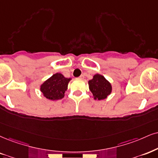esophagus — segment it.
I'll return each instance as SVG.
<instances>
[{"instance_id": "esophagus-1", "label": "esophagus", "mask_w": 158, "mask_h": 158, "mask_svg": "<svg viewBox=\"0 0 158 158\" xmlns=\"http://www.w3.org/2000/svg\"><path fill=\"white\" fill-rule=\"evenodd\" d=\"M84 77H85V76H84V75H81V76H80V77H79V79L83 80V79H84Z\"/></svg>"}]
</instances>
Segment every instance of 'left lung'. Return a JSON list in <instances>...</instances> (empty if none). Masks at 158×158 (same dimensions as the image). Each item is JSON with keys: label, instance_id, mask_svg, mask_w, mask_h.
<instances>
[{"label": "left lung", "instance_id": "left-lung-1", "mask_svg": "<svg viewBox=\"0 0 158 158\" xmlns=\"http://www.w3.org/2000/svg\"><path fill=\"white\" fill-rule=\"evenodd\" d=\"M89 90L92 93V97L96 100L106 99L112 92V85L104 76L96 74L93 78L89 81Z\"/></svg>", "mask_w": 158, "mask_h": 158}]
</instances>
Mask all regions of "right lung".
<instances>
[{
  "label": "right lung",
  "instance_id": "right-lung-1",
  "mask_svg": "<svg viewBox=\"0 0 158 158\" xmlns=\"http://www.w3.org/2000/svg\"><path fill=\"white\" fill-rule=\"evenodd\" d=\"M72 78L65 77L61 73L53 74L40 85V91L44 97L50 100H61L67 90L68 84Z\"/></svg>",
  "mask_w": 158,
  "mask_h": 158
}]
</instances>
